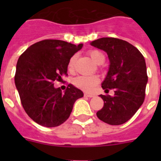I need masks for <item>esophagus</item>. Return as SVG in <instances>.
Here are the masks:
<instances>
[{
    "label": "esophagus",
    "mask_w": 161,
    "mask_h": 161,
    "mask_svg": "<svg viewBox=\"0 0 161 161\" xmlns=\"http://www.w3.org/2000/svg\"><path fill=\"white\" fill-rule=\"evenodd\" d=\"M83 96L86 97V98H92V97H93V95H92V94H88V93H84Z\"/></svg>",
    "instance_id": "1"
}]
</instances>
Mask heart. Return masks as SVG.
I'll list each match as a JSON object with an SVG mask.
<instances>
[{
  "mask_svg": "<svg viewBox=\"0 0 161 161\" xmlns=\"http://www.w3.org/2000/svg\"><path fill=\"white\" fill-rule=\"evenodd\" d=\"M88 53L93 59V62L97 64H101L104 62L105 57L102 52L98 51V50H90V51H88ZM76 59H77L76 55H73V57H71L68 61V70L70 73H73L75 70ZM73 85L81 90L85 91V92H91V91H93L94 87L99 83V78L97 75L78 76L73 79Z\"/></svg>",
  "mask_w": 161,
  "mask_h": 161,
  "instance_id": "b5f03b06",
  "label": "heart"
}]
</instances>
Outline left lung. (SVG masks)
<instances>
[{
  "label": "left lung",
  "instance_id": "obj_1",
  "mask_svg": "<svg viewBox=\"0 0 161 161\" xmlns=\"http://www.w3.org/2000/svg\"><path fill=\"white\" fill-rule=\"evenodd\" d=\"M91 45L107 53L110 66L102 88L105 92L114 91L113 97L101 94L104 103L97 116L108 125L125 124L145 100L148 82L145 58L132 44L119 38L103 37Z\"/></svg>",
  "mask_w": 161,
  "mask_h": 161
}]
</instances>
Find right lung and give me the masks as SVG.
Instances as JSON below:
<instances>
[{"instance_id": "right-lung-1", "label": "right lung", "mask_w": 161, "mask_h": 161, "mask_svg": "<svg viewBox=\"0 0 161 161\" xmlns=\"http://www.w3.org/2000/svg\"><path fill=\"white\" fill-rule=\"evenodd\" d=\"M83 44L46 39L31 45L16 63L15 83L21 105L31 119L45 127H57L68 119L75 101L83 96L68 84L64 93L54 82L68 76V63Z\"/></svg>"}]
</instances>
